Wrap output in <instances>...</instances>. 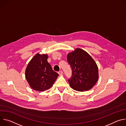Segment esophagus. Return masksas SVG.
Masks as SVG:
<instances>
[{"instance_id":"esophagus-1","label":"esophagus","mask_w":126,"mask_h":126,"mask_svg":"<svg viewBox=\"0 0 126 126\" xmlns=\"http://www.w3.org/2000/svg\"><path fill=\"white\" fill-rule=\"evenodd\" d=\"M58 73H59V74L60 76H61V75H62L63 74V71H60Z\"/></svg>"}]
</instances>
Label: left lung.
I'll list each match as a JSON object with an SVG mask.
<instances>
[{"instance_id": "8db88e82", "label": "left lung", "mask_w": 126, "mask_h": 126, "mask_svg": "<svg viewBox=\"0 0 126 126\" xmlns=\"http://www.w3.org/2000/svg\"><path fill=\"white\" fill-rule=\"evenodd\" d=\"M67 60L72 69V77L68 80L71 88L79 92L91 89L99 79L98 67L91 56L77 48L67 54Z\"/></svg>"}]
</instances>
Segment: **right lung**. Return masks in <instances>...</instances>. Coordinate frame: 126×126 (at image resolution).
I'll list each match as a JSON object with an SVG mask.
<instances>
[{"mask_svg":"<svg viewBox=\"0 0 126 126\" xmlns=\"http://www.w3.org/2000/svg\"><path fill=\"white\" fill-rule=\"evenodd\" d=\"M47 58V54L36 53L27 65L25 78L34 90L43 92L50 89L59 76L52 70Z\"/></svg>","mask_w":126,"mask_h":126,"instance_id":"right-lung-1","label":"right lung"}]
</instances>
